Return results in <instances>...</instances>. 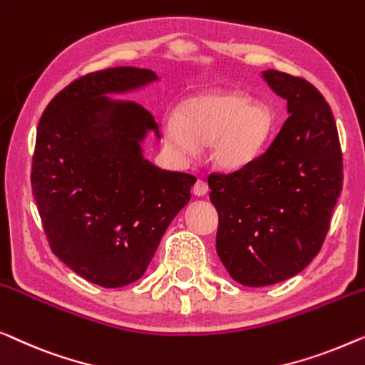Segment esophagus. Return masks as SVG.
Listing matches in <instances>:
<instances>
[{"instance_id":"34e87169","label":"esophagus","mask_w":365,"mask_h":365,"mask_svg":"<svg viewBox=\"0 0 365 365\" xmlns=\"http://www.w3.org/2000/svg\"><path fill=\"white\" fill-rule=\"evenodd\" d=\"M207 192H208L207 182L202 180V178H198V180L193 185V193L197 195V197H203V195H207Z\"/></svg>"}]
</instances>
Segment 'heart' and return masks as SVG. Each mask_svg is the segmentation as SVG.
Instances as JSON below:
<instances>
[{"label":"heart","mask_w":365,"mask_h":365,"mask_svg":"<svg viewBox=\"0 0 365 365\" xmlns=\"http://www.w3.org/2000/svg\"><path fill=\"white\" fill-rule=\"evenodd\" d=\"M273 112L264 104H253L240 92H203L188 97L177 115L163 124L165 142L183 158L210 143V158L220 168H240L250 163L268 142Z\"/></svg>","instance_id":"b5f03b06"}]
</instances>
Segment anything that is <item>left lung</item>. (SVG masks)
<instances>
[{
    "instance_id": "8db88e82",
    "label": "left lung",
    "mask_w": 365,
    "mask_h": 365,
    "mask_svg": "<svg viewBox=\"0 0 365 365\" xmlns=\"http://www.w3.org/2000/svg\"><path fill=\"white\" fill-rule=\"evenodd\" d=\"M263 78L289 115L261 155L208 175L217 253L230 276L251 287L291 278L319 253L344 178L336 120L321 92L274 69Z\"/></svg>"
}]
</instances>
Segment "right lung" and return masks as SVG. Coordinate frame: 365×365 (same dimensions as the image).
<instances>
[{
	"instance_id": "right-lung-1",
	"label": "right lung",
	"mask_w": 365,
	"mask_h": 365,
	"mask_svg": "<svg viewBox=\"0 0 365 365\" xmlns=\"http://www.w3.org/2000/svg\"><path fill=\"white\" fill-rule=\"evenodd\" d=\"M155 79L137 68L81 76L53 97L36 133L31 188L49 248L102 287L145 273L197 180L145 160L140 142L147 130L158 133L153 117L104 97Z\"/></svg>"
}]
</instances>
